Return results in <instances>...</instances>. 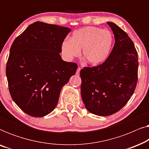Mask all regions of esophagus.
<instances>
[{"label": "esophagus", "instance_id": "34e87169", "mask_svg": "<svg viewBox=\"0 0 149 149\" xmlns=\"http://www.w3.org/2000/svg\"><path fill=\"white\" fill-rule=\"evenodd\" d=\"M80 70H81V68H80V67H79V68H77V70L76 74H79V73H80Z\"/></svg>", "mask_w": 149, "mask_h": 149}]
</instances>
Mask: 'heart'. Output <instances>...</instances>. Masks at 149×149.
<instances>
[{
	"label": "heart",
	"mask_w": 149,
	"mask_h": 149,
	"mask_svg": "<svg viewBox=\"0 0 149 149\" xmlns=\"http://www.w3.org/2000/svg\"><path fill=\"white\" fill-rule=\"evenodd\" d=\"M114 36L109 30L97 27H85L73 33L71 40L62 42V52L68 60L78 56L82 49V57L87 63L97 65L104 62L113 48Z\"/></svg>",
	"instance_id": "obj_1"
}]
</instances>
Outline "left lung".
I'll use <instances>...</instances> for the list:
<instances>
[{
	"label": "left lung",
	"mask_w": 149,
	"mask_h": 149,
	"mask_svg": "<svg viewBox=\"0 0 149 149\" xmlns=\"http://www.w3.org/2000/svg\"><path fill=\"white\" fill-rule=\"evenodd\" d=\"M115 43L102 64L81 69V92L85 107L90 113L109 116L125 106L138 81V53L131 38L121 28L107 22Z\"/></svg>",
	"instance_id": "1"
}]
</instances>
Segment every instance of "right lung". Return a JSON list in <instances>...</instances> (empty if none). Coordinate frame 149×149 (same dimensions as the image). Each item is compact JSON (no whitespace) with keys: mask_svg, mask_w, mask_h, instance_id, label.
I'll return each instance as SVG.
<instances>
[{"mask_svg":"<svg viewBox=\"0 0 149 149\" xmlns=\"http://www.w3.org/2000/svg\"><path fill=\"white\" fill-rule=\"evenodd\" d=\"M70 29L36 22L14 40L6 66L9 90L28 115L41 117L54 111L62 87L76 72L74 62L60 53Z\"/></svg>","mask_w":149,"mask_h":149,"instance_id":"1","label":"right lung"}]
</instances>
